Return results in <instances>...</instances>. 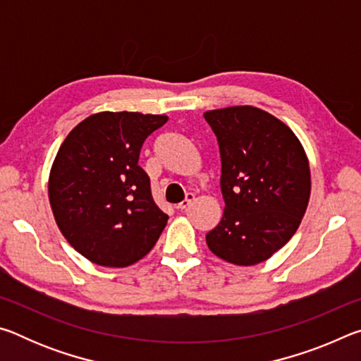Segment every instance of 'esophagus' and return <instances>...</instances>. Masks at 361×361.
<instances>
[{
    "mask_svg": "<svg viewBox=\"0 0 361 361\" xmlns=\"http://www.w3.org/2000/svg\"><path fill=\"white\" fill-rule=\"evenodd\" d=\"M192 200H194V194H192V192H188V194H186V199L183 200V202H180L178 205H176V209H178V210H185V209H188V207L191 205Z\"/></svg>",
    "mask_w": 361,
    "mask_h": 361,
    "instance_id": "1",
    "label": "esophagus"
}]
</instances>
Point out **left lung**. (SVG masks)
I'll list each match as a JSON object with an SVG mask.
<instances>
[{"label":"left lung","instance_id":"left-lung-1","mask_svg":"<svg viewBox=\"0 0 361 361\" xmlns=\"http://www.w3.org/2000/svg\"><path fill=\"white\" fill-rule=\"evenodd\" d=\"M221 156V221L205 235L218 258L235 266L266 261L301 224L310 197V169L288 126L255 106L204 113Z\"/></svg>","mask_w":361,"mask_h":361}]
</instances>
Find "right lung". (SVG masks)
I'll list each match as a JSON object with an SVG mask.
<instances>
[{
    "mask_svg": "<svg viewBox=\"0 0 361 361\" xmlns=\"http://www.w3.org/2000/svg\"><path fill=\"white\" fill-rule=\"evenodd\" d=\"M164 114L102 111L73 129L49 175V202L60 232L84 258L127 267L156 245L169 216L154 204L138 166L145 140Z\"/></svg>",
    "mask_w": 361,
    "mask_h": 361,
    "instance_id": "1",
    "label": "right lung"
}]
</instances>
